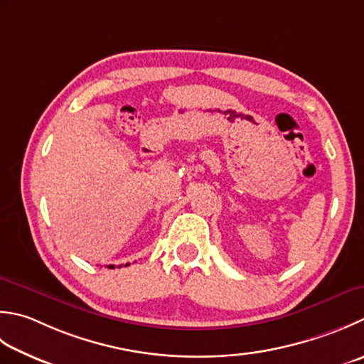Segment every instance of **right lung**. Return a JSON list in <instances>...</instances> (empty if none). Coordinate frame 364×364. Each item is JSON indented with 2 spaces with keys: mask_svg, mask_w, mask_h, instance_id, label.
Here are the masks:
<instances>
[{
  "mask_svg": "<svg viewBox=\"0 0 364 364\" xmlns=\"http://www.w3.org/2000/svg\"><path fill=\"white\" fill-rule=\"evenodd\" d=\"M109 268H113V265H110V267H109Z\"/></svg>",
  "mask_w": 364,
  "mask_h": 364,
  "instance_id": "right-lung-1",
  "label": "right lung"
}]
</instances>
